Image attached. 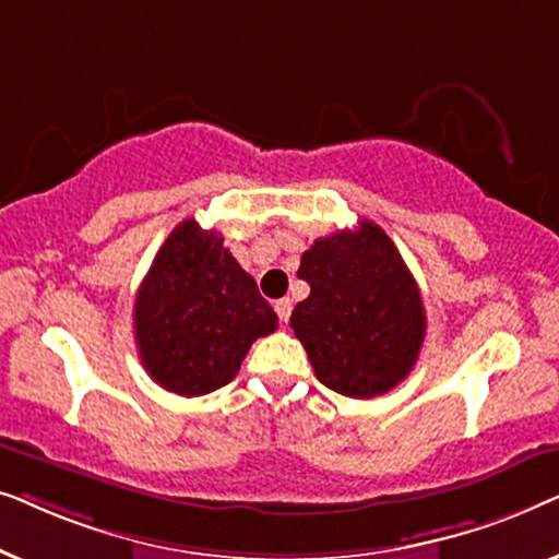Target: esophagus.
<instances>
[{
	"label": "esophagus",
	"instance_id": "34e87169",
	"mask_svg": "<svg viewBox=\"0 0 559 559\" xmlns=\"http://www.w3.org/2000/svg\"><path fill=\"white\" fill-rule=\"evenodd\" d=\"M274 310H277V316H280L282 323H287L289 316H293V302H289L287 297H282V300L274 302Z\"/></svg>",
	"mask_w": 559,
	"mask_h": 559
}]
</instances>
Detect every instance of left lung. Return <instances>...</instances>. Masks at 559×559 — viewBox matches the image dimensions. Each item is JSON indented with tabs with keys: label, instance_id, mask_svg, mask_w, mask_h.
<instances>
[{
	"label": "left lung",
	"instance_id": "8db88e82",
	"mask_svg": "<svg viewBox=\"0 0 559 559\" xmlns=\"http://www.w3.org/2000/svg\"><path fill=\"white\" fill-rule=\"evenodd\" d=\"M323 236L297 277L310 295L289 318L316 377L333 392L369 400L407 379L425 341L419 287L394 241L371 221Z\"/></svg>",
	"mask_w": 559,
	"mask_h": 559
}]
</instances>
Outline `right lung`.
Instances as JSON below:
<instances>
[{
  "label": "right lung",
  "instance_id": "obj_1",
  "mask_svg": "<svg viewBox=\"0 0 559 559\" xmlns=\"http://www.w3.org/2000/svg\"><path fill=\"white\" fill-rule=\"evenodd\" d=\"M277 312L224 247L193 218L173 228L134 300L142 366L167 392L201 396L226 386Z\"/></svg>",
  "mask_w": 559,
  "mask_h": 559
}]
</instances>
